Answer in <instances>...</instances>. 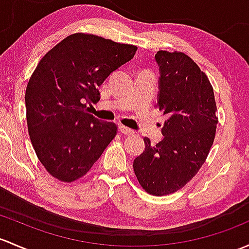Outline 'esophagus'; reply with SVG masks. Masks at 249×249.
<instances>
[{
  "label": "esophagus",
  "instance_id": "34e87169",
  "mask_svg": "<svg viewBox=\"0 0 249 249\" xmlns=\"http://www.w3.org/2000/svg\"><path fill=\"white\" fill-rule=\"evenodd\" d=\"M119 130H120V131H122V133H124V135H133V133H135V131H133L132 129H130V127L125 126V125H120Z\"/></svg>",
  "mask_w": 249,
  "mask_h": 249
}]
</instances>
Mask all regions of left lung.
I'll return each mask as SVG.
<instances>
[{
	"mask_svg": "<svg viewBox=\"0 0 249 249\" xmlns=\"http://www.w3.org/2000/svg\"><path fill=\"white\" fill-rule=\"evenodd\" d=\"M158 108L167 116L163 138L133 161L142 186L153 196L177 192L197 174L213 145L218 118L213 89L205 72L182 52L158 51Z\"/></svg>",
	"mask_w": 249,
	"mask_h": 249,
	"instance_id": "8db88e82",
	"label": "left lung"
}]
</instances>
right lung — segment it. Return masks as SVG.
<instances>
[{"label": "right lung", "instance_id": "add662e5", "mask_svg": "<svg viewBox=\"0 0 249 249\" xmlns=\"http://www.w3.org/2000/svg\"><path fill=\"white\" fill-rule=\"evenodd\" d=\"M137 48L94 35L75 33L36 65L25 94L31 142L45 169L59 181L87 174L117 135L114 123L89 113L99 86L131 61Z\"/></svg>", "mask_w": 249, "mask_h": 249}]
</instances>
